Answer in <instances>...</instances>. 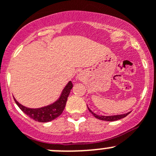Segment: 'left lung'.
Wrapping results in <instances>:
<instances>
[{"label": "left lung", "instance_id": "1", "mask_svg": "<svg viewBox=\"0 0 156 156\" xmlns=\"http://www.w3.org/2000/svg\"><path fill=\"white\" fill-rule=\"evenodd\" d=\"M88 110H89L90 112H91V114H92L93 115H94V117L96 118V119H100V120H103V121H108V122H112V121H117V120H119V119H123V118L126 117V116H127L128 115H129V113H130V112H128V113H126V114H123V115H118L102 116V115H98L94 114V112H91L89 108H88Z\"/></svg>", "mask_w": 156, "mask_h": 156}]
</instances>
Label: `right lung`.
<instances>
[{
	"instance_id": "right-lung-1",
	"label": "right lung",
	"mask_w": 156,
	"mask_h": 156,
	"mask_svg": "<svg viewBox=\"0 0 156 156\" xmlns=\"http://www.w3.org/2000/svg\"><path fill=\"white\" fill-rule=\"evenodd\" d=\"M72 87H73L72 83L71 81H69L68 85L64 88L62 95L58 101L50 105L40 108H29L24 107L22 105L17 102L15 98L14 99L21 111L25 113L30 119H34L36 122H48L58 118L63 112L67 100H68V97Z\"/></svg>"
}]
</instances>
